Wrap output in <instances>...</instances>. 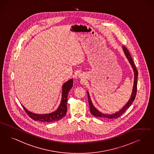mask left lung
<instances>
[{
	"label": "left lung",
	"instance_id": "8db88e82",
	"mask_svg": "<svg viewBox=\"0 0 154 154\" xmlns=\"http://www.w3.org/2000/svg\"><path fill=\"white\" fill-rule=\"evenodd\" d=\"M123 50L124 52L125 53V54L126 55L127 59L128 60L129 63H131L132 67L133 68L134 72V75H135V77H134V88H133V90H132V95L131 97L129 100L128 102L127 103V104L125 105L123 108L117 112L115 113L112 114V115H108V114H103L102 113H101L100 112H99L96 108H94V106L93 105L91 101V100L90 99L89 97V93L87 92V94L88 96V103L89 105V107H90V111L91 113H92L93 116H96V117H102V118H107V119H117L120 117V116H122L123 113H124V112L127 109V108H128L129 106L132 105L134 101L135 100V99L136 95V92H137V76H138V72L136 68L135 65L134 63L133 60L131 56V54L128 51V50L125 47L123 46Z\"/></svg>",
	"mask_w": 154,
	"mask_h": 154
}]
</instances>
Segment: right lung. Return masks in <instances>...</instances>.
<instances>
[{
  "mask_svg": "<svg viewBox=\"0 0 154 154\" xmlns=\"http://www.w3.org/2000/svg\"><path fill=\"white\" fill-rule=\"evenodd\" d=\"M73 84V81L72 79L69 80L63 84L62 86V100L60 105L59 106L57 110L49 114L38 115L31 113L27 111L22 105L25 111L29 115V116L35 121H39L42 122H53L61 120L64 117L67 112V101H68V93L72 88Z\"/></svg>",
  "mask_w": 154,
  "mask_h": 154,
  "instance_id": "right-lung-1",
  "label": "right lung"
}]
</instances>
